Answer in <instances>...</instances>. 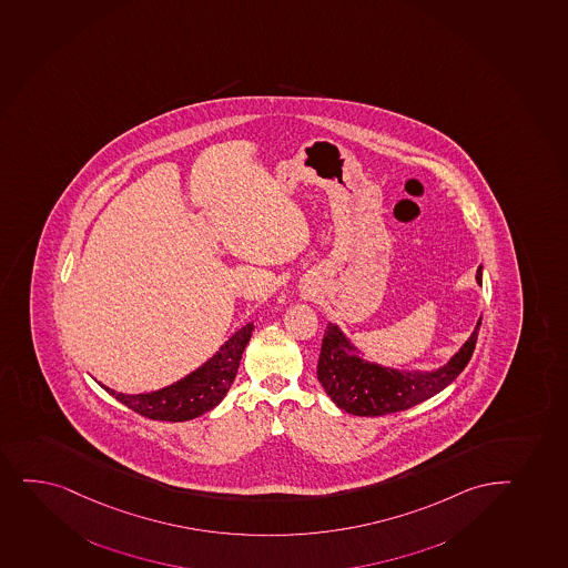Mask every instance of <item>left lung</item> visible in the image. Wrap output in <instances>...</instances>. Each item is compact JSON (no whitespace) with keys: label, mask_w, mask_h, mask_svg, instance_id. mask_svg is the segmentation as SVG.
Here are the masks:
<instances>
[{"label":"left lung","mask_w":568,"mask_h":568,"mask_svg":"<svg viewBox=\"0 0 568 568\" xmlns=\"http://www.w3.org/2000/svg\"><path fill=\"white\" fill-rule=\"evenodd\" d=\"M476 280L481 283V266ZM481 321L459 353L438 371L396 372L377 364L364 363L357 349L344 338L338 326H326L321 345L317 379L339 409L361 417L395 414L414 408L455 382L471 358Z\"/></svg>","instance_id":"left-lung-1"}]
</instances>
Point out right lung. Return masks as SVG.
Here are the masks:
<instances>
[{"instance_id": "obj_1", "label": "right lung", "mask_w": 568, "mask_h": 568, "mask_svg": "<svg viewBox=\"0 0 568 568\" xmlns=\"http://www.w3.org/2000/svg\"><path fill=\"white\" fill-rule=\"evenodd\" d=\"M255 326H243L221 347L215 357L183 377L181 382L173 383L166 389L154 390L148 395H122L109 387H103L109 395L128 406L135 414L154 420H189L197 415L215 408L229 393L230 385L234 383L237 366L242 361L243 349L251 339V332Z\"/></svg>"}]
</instances>
